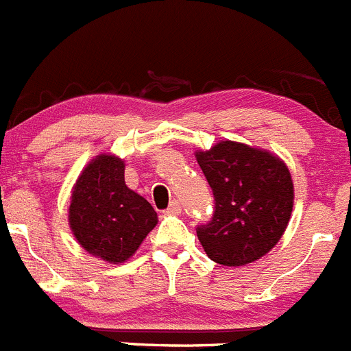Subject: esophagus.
Instances as JSON below:
<instances>
[{
  "label": "esophagus",
  "mask_w": 351,
  "mask_h": 351,
  "mask_svg": "<svg viewBox=\"0 0 351 351\" xmlns=\"http://www.w3.org/2000/svg\"><path fill=\"white\" fill-rule=\"evenodd\" d=\"M166 213H168V215H180V213H182V204H180L178 201H173L171 204H169V208L166 209Z\"/></svg>",
  "instance_id": "1"
}]
</instances>
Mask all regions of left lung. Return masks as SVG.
I'll list each match as a JSON object with an SVG mask.
<instances>
[{
    "label": "left lung",
    "mask_w": 351,
    "mask_h": 351,
    "mask_svg": "<svg viewBox=\"0 0 351 351\" xmlns=\"http://www.w3.org/2000/svg\"><path fill=\"white\" fill-rule=\"evenodd\" d=\"M195 157L215 195L211 221L195 228L206 254L225 267L260 260L289 223L294 186L287 166L267 150L232 140Z\"/></svg>",
    "instance_id": "obj_1"
}]
</instances>
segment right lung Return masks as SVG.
<instances>
[{"instance_id": "1", "label": "right lung", "mask_w": 351, "mask_h": 351, "mask_svg": "<svg viewBox=\"0 0 351 351\" xmlns=\"http://www.w3.org/2000/svg\"><path fill=\"white\" fill-rule=\"evenodd\" d=\"M69 225L84 250L109 263H123L157 225L152 206L124 183V160L100 154L72 189Z\"/></svg>"}]
</instances>
